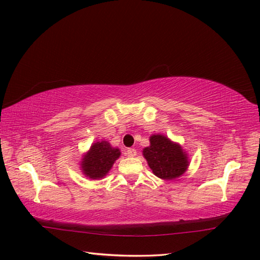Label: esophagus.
<instances>
[{
  "instance_id": "esophagus-1",
  "label": "esophagus",
  "mask_w": 260,
  "mask_h": 260,
  "mask_svg": "<svg viewBox=\"0 0 260 260\" xmlns=\"http://www.w3.org/2000/svg\"><path fill=\"white\" fill-rule=\"evenodd\" d=\"M126 154H127V156H129V157H134V156H136L137 152H136L135 148H128V150L126 151Z\"/></svg>"
}]
</instances>
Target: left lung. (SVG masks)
<instances>
[{"mask_svg":"<svg viewBox=\"0 0 260 260\" xmlns=\"http://www.w3.org/2000/svg\"><path fill=\"white\" fill-rule=\"evenodd\" d=\"M150 143L143 155L154 174L163 180H174L185 172L190 162L180 144L161 134L152 135Z\"/></svg>","mask_w":260,"mask_h":260,"instance_id":"1","label":"left lung"}]
</instances>
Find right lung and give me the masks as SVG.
Instances as JSON below:
<instances>
[{"mask_svg": "<svg viewBox=\"0 0 260 260\" xmlns=\"http://www.w3.org/2000/svg\"><path fill=\"white\" fill-rule=\"evenodd\" d=\"M119 156V148L112 147L107 141L93 143L81 158L82 173L92 180L103 179Z\"/></svg>", "mask_w": 260, "mask_h": 260, "instance_id": "right-lung-1", "label": "right lung"}]
</instances>
